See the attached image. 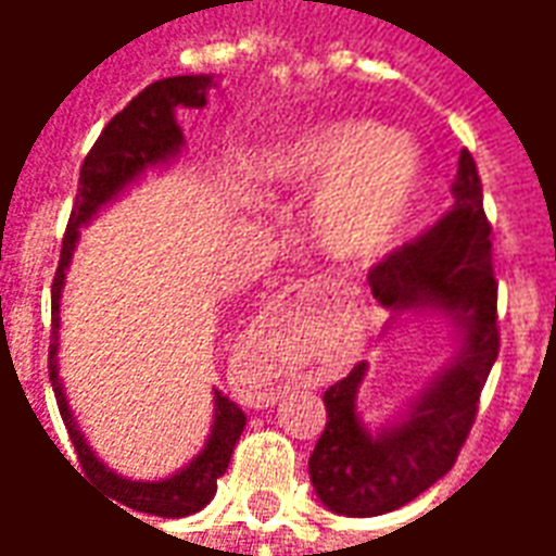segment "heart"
<instances>
[{
  "label": "heart",
  "instance_id": "heart-1",
  "mask_svg": "<svg viewBox=\"0 0 556 556\" xmlns=\"http://www.w3.org/2000/svg\"><path fill=\"white\" fill-rule=\"evenodd\" d=\"M247 172L267 190L303 193L321 184L309 205V235L333 262L387 253L417 217L426 175L414 142L361 118L303 127L255 148Z\"/></svg>",
  "mask_w": 556,
  "mask_h": 556
}]
</instances>
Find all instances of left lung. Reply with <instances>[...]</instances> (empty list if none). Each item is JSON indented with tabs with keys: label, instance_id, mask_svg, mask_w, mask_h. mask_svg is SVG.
<instances>
[{
	"label": "left lung",
	"instance_id": "obj_1",
	"mask_svg": "<svg viewBox=\"0 0 556 556\" xmlns=\"http://www.w3.org/2000/svg\"><path fill=\"white\" fill-rule=\"evenodd\" d=\"M453 195V211L369 270V289L393 315L410 309L446 315L458 330V351L405 414L375 431L357 414L366 363L327 390V426L309 455V479L330 513L369 518L419 497L455 465L477 419L479 393L501 351V330L491 226L467 148L458 157Z\"/></svg>",
	"mask_w": 556,
	"mask_h": 556
}]
</instances>
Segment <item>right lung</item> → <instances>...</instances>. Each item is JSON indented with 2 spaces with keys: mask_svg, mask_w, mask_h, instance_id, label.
<instances>
[{
  "mask_svg": "<svg viewBox=\"0 0 556 556\" xmlns=\"http://www.w3.org/2000/svg\"><path fill=\"white\" fill-rule=\"evenodd\" d=\"M217 86V79L211 74H190V77H166L151 83L127 103L122 113L115 115L110 125L103 127L98 142L83 160L79 169L77 199L74 211L67 219L65 241H62V258L55 267L53 277V337H50V384H53L59 414L65 419V429L71 434V443L77 450L79 467L83 473L98 482L115 503H122L127 509L137 513L157 515V518H184V515L199 513L202 506L211 503L217 494V479L229 467L231 450L241 438L247 417L243 410L214 390V426L211 438L205 441V450L195 455L193 462L181 467L178 473H172L157 482H137V479L118 477L115 470L103 465L98 455L91 453V446L83 438L77 419L67 408L65 387L59 381V301L65 289V270L71 265V255L79 241V229L89 223L103 205H110L115 195L125 193L130 184L142 178V172L151 166H163L172 157H178L184 148V134L178 127V110H202L207 103V91ZM118 506V509H122ZM130 515V513H127Z\"/></svg>",
  "mask_w": 556,
  "mask_h": 556,
  "instance_id": "1",
  "label": "right lung"
}]
</instances>
